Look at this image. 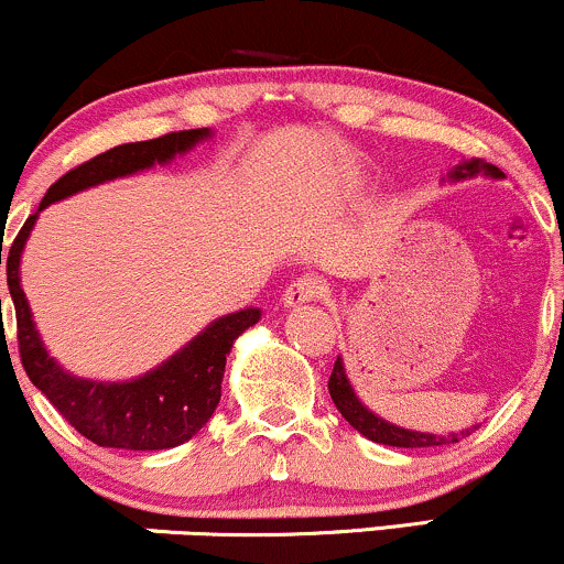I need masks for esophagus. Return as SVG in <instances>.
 Segmentation results:
<instances>
[{"instance_id":"34e87169","label":"esophagus","mask_w":564,"mask_h":564,"mask_svg":"<svg viewBox=\"0 0 564 564\" xmlns=\"http://www.w3.org/2000/svg\"><path fill=\"white\" fill-rule=\"evenodd\" d=\"M325 293H327V288L319 276L303 274V276H295V280L284 288L282 301H284V306H303V303L319 301Z\"/></svg>"}]
</instances>
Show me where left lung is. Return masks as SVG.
Here are the masks:
<instances>
[{"label": "left lung", "instance_id": "1", "mask_svg": "<svg viewBox=\"0 0 564 564\" xmlns=\"http://www.w3.org/2000/svg\"><path fill=\"white\" fill-rule=\"evenodd\" d=\"M492 175V178H501V170L496 164H487L485 160H471L460 167H455L453 178H471V175ZM327 389H330V397L338 408V413L344 415L346 421L357 429L359 434H365L367 440L372 442H381V445H391V447H434V445H445V442H458V436L471 434V429L460 434H451V436H436V434H421V432H410V429H400V426H391L378 415H372L370 410L365 408L362 402L357 400V394L351 391L349 381H346V372H344V362L335 359L333 372H330V381H327Z\"/></svg>", "mask_w": 564, "mask_h": 564}]
</instances>
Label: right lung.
Instances as JSON below:
<instances>
[{
	"label": "right lung",
	"instance_id": "1",
	"mask_svg": "<svg viewBox=\"0 0 564 564\" xmlns=\"http://www.w3.org/2000/svg\"><path fill=\"white\" fill-rule=\"evenodd\" d=\"M207 135H210L207 128L167 132V135L151 138V141L113 145L104 154L77 164L47 188L40 202V210L29 215L23 229L12 239L10 252L4 256L23 370L63 419L98 447L167 451V447L192 440L210 421L220 402L226 354L231 351V344L239 335L261 319V312L245 308V312L220 316L173 359L130 383L79 381V378L63 372L55 359L47 357L40 335L34 330V319H31L26 295L21 290V276H18L23 245H26L29 231L34 229L36 215L53 202L72 197L95 183L138 173L154 162L173 160L175 154L188 151Z\"/></svg>",
	"mask_w": 564,
	"mask_h": 564
}]
</instances>
